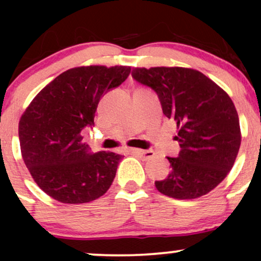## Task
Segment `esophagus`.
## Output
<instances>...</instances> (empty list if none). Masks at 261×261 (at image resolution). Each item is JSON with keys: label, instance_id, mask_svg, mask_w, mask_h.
Wrapping results in <instances>:
<instances>
[{"label": "esophagus", "instance_id": "34e87169", "mask_svg": "<svg viewBox=\"0 0 261 261\" xmlns=\"http://www.w3.org/2000/svg\"><path fill=\"white\" fill-rule=\"evenodd\" d=\"M128 153H133V154H139L140 157L145 158V160H149V158H153L154 157V152L151 151V149H139V148H128L127 149Z\"/></svg>", "mask_w": 261, "mask_h": 261}]
</instances>
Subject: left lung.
I'll return each instance as SVG.
<instances>
[{"label": "left lung", "mask_w": 261, "mask_h": 261, "mask_svg": "<svg viewBox=\"0 0 261 261\" xmlns=\"http://www.w3.org/2000/svg\"><path fill=\"white\" fill-rule=\"evenodd\" d=\"M133 79L157 93L163 114L176 122L180 152L168 158L172 170L154 181L160 193L179 200L206 195L226 178L241 146L234 104L214 81L193 68L133 70Z\"/></svg>", "instance_id": "left-lung-1"}]
</instances>
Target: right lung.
I'll use <instances>...</instances> for the list:
<instances>
[{
    "instance_id": "obj_1",
    "label": "right lung",
    "mask_w": 261,
    "mask_h": 261,
    "mask_svg": "<svg viewBox=\"0 0 261 261\" xmlns=\"http://www.w3.org/2000/svg\"><path fill=\"white\" fill-rule=\"evenodd\" d=\"M128 66H82L44 87L19 120L20 151L38 187L64 203L93 201L107 193L122 155L92 153L82 130L94 125L100 98L127 79Z\"/></svg>"
}]
</instances>
